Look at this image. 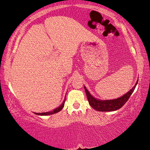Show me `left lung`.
<instances>
[{
	"label": "left lung",
	"mask_w": 150,
	"mask_h": 150,
	"mask_svg": "<svg viewBox=\"0 0 150 150\" xmlns=\"http://www.w3.org/2000/svg\"><path fill=\"white\" fill-rule=\"evenodd\" d=\"M138 83V81H137L136 85L132 87V89H130V91H129L128 93L125 94L124 96H122L121 98H119L115 100H100L96 99L95 98H93L92 96L88 90L86 89L85 87V91L87 95L88 102H89V105L91 106L92 108H93L94 109L98 111H114V110H117L120 109V108H122L125 104L126 103V102L128 101L129 98H130V96L132 95V93L134 91V90L136 87Z\"/></svg>",
	"instance_id": "left-lung-1"
}]
</instances>
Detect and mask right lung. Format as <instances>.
Returning <instances> with one entry per match:
<instances>
[{
    "label": "right lung",
    "instance_id": "1",
    "mask_svg": "<svg viewBox=\"0 0 150 150\" xmlns=\"http://www.w3.org/2000/svg\"><path fill=\"white\" fill-rule=\"evenodd\" d=\"M65 99L64 100V101L61 104V106H59L58 108H55L52 111H50V112H41V113H35L36 115H52V114H54V113H57V112H58L60 111V110L62 109L63 108V106H64V104H65Z\"/></svg>",
    "mask_w": 150,
    "mask_h": 150
}]
</instances>
